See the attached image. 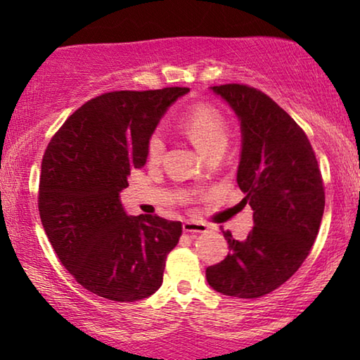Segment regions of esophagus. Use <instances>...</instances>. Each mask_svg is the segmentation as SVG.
<instances>
[{
	"label": "esophagus",
	"instance_id": "1",
	"mask_svg": "<svg viewBox=\"0 0 360 360\" xmlns=\"http://www.w3.org/2000/svg\"><path fill=\"white\" fill-rule=\"evenodd\" d=\"M184 231L190 234H201L208 231V226L205 223H198V221H185L184 223Z\"/></svg>",
	"mask_w": 360,
	"mask_h": 360
}]
</instances>
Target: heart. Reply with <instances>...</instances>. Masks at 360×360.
I'll list each match as a JSON object with an SVG mask.
<instances>
[{"instance_id": "b5f03b06", "label": "heart", "mask_w": 360, "mask_h": 360, "mask_svg": "<svg viewBox=\"0 0 360 360\" xmlns=\"http://www.w3.org/2000/svg\"><path fill=\"white\" fill-rule=\"evenodd\" d=\"M180 126L203 155L213 149H226V146H228V126H226L224 117L214 108L206 105L193 106L181 116ZM164 149L165 144L162 136H152L149 141V149H147L149 159L157 162L164 154Z\"/></svg>"}]
</instances>
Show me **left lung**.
Masks as SVG:
<instances>
[{
	"label": "left lung",
	"instance_id": "8db88e82",
	"mask_svg": "<svg viewBox=\"0 0 360 360\" xmlns=\"http://www.w3.org/2000/svg\"><path fill=\"white\" fill-rule=\"evenodd\" d=\"M211 90L240 124L238 185L254 211V228L244 240L226 231L229 254L206 269V280L228 297H264L297 272L316 239L321 172L307 134L272 98L238 83Z\"/></svg>",
	"mask_w": 360,
	"mask_h": 360
}]
</instances>
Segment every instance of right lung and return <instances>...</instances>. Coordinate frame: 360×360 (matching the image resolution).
I'll use <instances>...</instances> for the list:
<instances>
[{
	"label": "right lung",
	"mask_w": 360,
	"mask_h": 360,
	"mask_svg": "<svg viewBox=\"0 0 360 360\" xmlns=\"http://www.w3.org/2000/svg\"><path fill=\"white\" fill-rule=\"evenodd\" d=\"M188 88L112 91L73 112L49 142L41 165L39 214L53 250L83 288L137 302L160 288L180 221L129 216L120 193L147 162L149 141Z\"/></svg>",
	"instance_id": "1"
}]
</instances>
